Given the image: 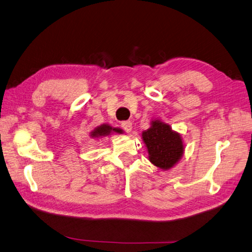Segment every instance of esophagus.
Wrapping results in <instances>:
<instances>
[{"mask_svg": "<svg viewBox=\"0 0 252 252\" xmlns=\"http://www.w3.org/2000/svg\"><path fill=\"white\" fill-rule=\"evenodd\" d=\"M121 126H122V128H123L126 132H130L132 130V123H131L130 121L123 122V123L121 124Z\"/></svg>", "mask_w": 252, "mask_h": 252, "instance_id": "esophagus-1", "label": "esophagus"}]
</instances>
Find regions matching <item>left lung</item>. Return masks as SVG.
<instances>
[{
    "mask_svg": "<svg viewBox=\"0 0 252 252\" xmlns=\"http://www.w3.org/2000/svg\"><path fill=\"white\" fill-rule=\"evenodd\" d=\"M149 161L159 169L169 170L178 164L184 154L182 136L161 120L150 122V127L142 132Z\"/></svg>",
    "mask_w": 252,
    "mask_h": 252,
    "instance_id": "8db88e82",
    "label": "left lung"
}]
</instances>
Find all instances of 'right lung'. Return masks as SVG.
<instances>
[{
  "label": "right lung",
  "mask_w": 252,
  "mask_h": 252,
  "mask_svg": "<svg viewBox=\"0 0 252 252\" xmlns=\"http://www.w3.org/2000/svg\"><path fill=\"white\" fill-rule=\"evenodd\" d=\"M112 132H121L120 128H113L108 124H103L101 126L95 127L93 131L90 132V136L94 139L103 138V136H107Z\"/></svg>",
  "instance_id": "right-lung-1"
}]
</instances>
